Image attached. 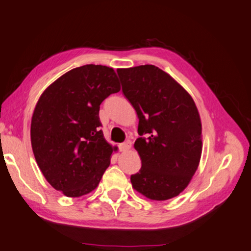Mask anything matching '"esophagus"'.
<instances>
[{
    "instance_id": "1",
    "label": "esophagus",
    "mask_w": 251,
    "mask_h": 251,
    "mask_svg": "<svg viewBox=\"0 0 251 251\" xmlns=\"http://www.w3.org/2000/svg\"><path fill=\"white\" fill-rule=\"evenodd\" d=\"M118 147H120L121 151H127V150H129L130 147H131L130 140H126V141H124V143L120 144V145H118Z\"/></svg>"
}]
</instances>
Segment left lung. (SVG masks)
<instances>
[{"instance_id": "left-lung-1", "label": "left lung", "mask_w": 251, "mask_h": 251, "mask_svg": "<svg viewBox=\"0 0 251 251\" xmlns=\"http://www.w3.org/2000/svg\"><path fill=\"white\" fill-rule=\"evenodd\" d=\"M125 98L139 118L134 147L140 170L130 176L146 198L165 201L179 195L194 176L202 153V125L193 99L152 65L117 69Z\"/></svg>"}]
</instances>
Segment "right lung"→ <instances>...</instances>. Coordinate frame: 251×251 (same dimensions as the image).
<instances>
[{"instance_id": "obj_1", "label": "right lung", "mask_w": 251, "mask_h": 251, "mask_svg": "<svg viewBox=\"0 0 251 251\" xmlns=\"http://www.w3.org/2000/svg\"><path fill=\"white\" fill-rule=\"evenodd\" d=\"M121 90L113 68L85 65L50 84L36 104L30 140L50 185L69 198L90 193L110 166L113 147L100 129V105Z\"/></svg>"}]
</instances>
